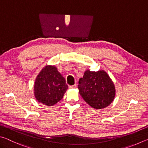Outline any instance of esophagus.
<instances>
[{
  "label": "esophagus",
  "instance_id": "obj_1",
  "mask_svg": "<svg viewBox=\"0 0 148 148\" xmlns=\"http://www.w3.org/2000/svg\"><path fill=\"white\" fill-rule=\"evenodd\" d=\"M76 87H77V85L74 84V85H73V86H71L69 87L71 89H75V88H76Z\"/></svg>",
  "mask_w": 148,
  "mask_h": 148
}]
</instances>
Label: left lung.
<instances>
[{
    "label": "left lung",
    "mask_w": 148,
    "mask_h": 148,
    "mask_svg": "<svg viewBox=\"0 0 148 148\" xmlns=\"http://www.w3.org/2000/svg\"><path fill=\"white\" fill-rule=\"evenodd\" d=\"M77 87L84 101L97 110L109 106L116 95L113 82L103 70L97 72L87 70Z\"/></svg>",
    "instance_id": "1"
}]
</instances>
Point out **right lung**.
<instances>
[{"instance_id":"obj_1","label":"right lung","mask_w":148,"mask_h":148,"mask_svg":"<svg viewBox=\"0 0 148 148\" xmlns=\"http://www.w3.org/2000/svg\"><path fill=\"white\" fill-rule=\"evenodd\" d=\"M67 89L66 80L56 67L47 65L35 79L34 94L40 103L53 106L62 99Z\"/></svg>"}]
</instances>
